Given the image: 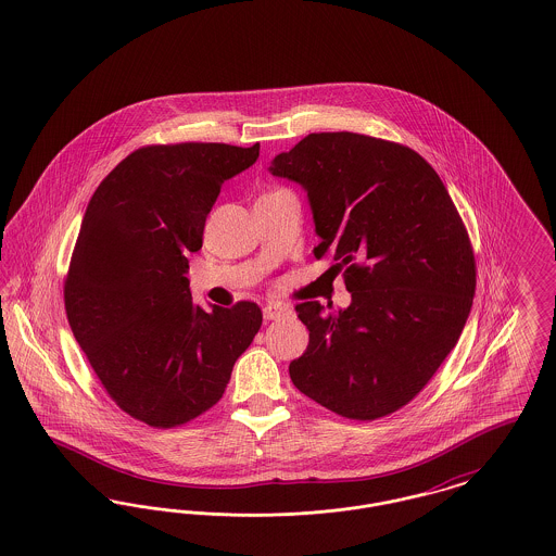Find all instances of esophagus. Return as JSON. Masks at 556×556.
<instances>
[{"label":"esophagus","instance_id":"34e87169","mask_svg":"<svg viewBox=\"0 0 556 556\" xmlns=\"http://www.w3.org/2000/svg\"><path fill=\"white\" fill-rule=\"evenodd\" d=\"M263 315H265L266 320H277V318L290 317L291 308L288 304L270 302L263 308Z\"/></svg>","mask_w":556,"mask_h":556}]
</instances>
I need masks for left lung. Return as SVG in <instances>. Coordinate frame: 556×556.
Instances as JSON below:
<instances>
[{"label": "left lung", "instance_id": "left-lung-1", "mask_svg": "<svg viewBox=\"0 0 556 556\" xmlns=\"http://www.w3.org/2000/svg\"><path fill=\"white\" fill-rule=\"evenodd\" d=\"M270 175L304 187L320 243L344 270L348 308L295 306L311 331L293 386L354 421L396 413L456 345L476 256L448 189L415 150L358 132H311ZM331 308V306H329Z\"/></svg>", "mask_w": 556, "mask_h": 556}]
</instances>
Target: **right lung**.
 Listing matches in <instances>:
<instances>
[{
  "label": "right lung",
  "mask_w": 556,
  "mask_h": 556,
  "mask_svg": "<svg viewBox=\"0 0 556 556\" xmlns=\"http://www.w3.org/2000/svg\"><path fill=\"white\" fill-rule=\"evenodd\" d=\"M258 152L261 143L139 148L83 216L66 317L110 397L150 427H177L214 406L263 325L254 302L195 306L186 277L220 187Z\"/></svg>",
  "instance_id": "right-lung-1"
}]
</instances>
